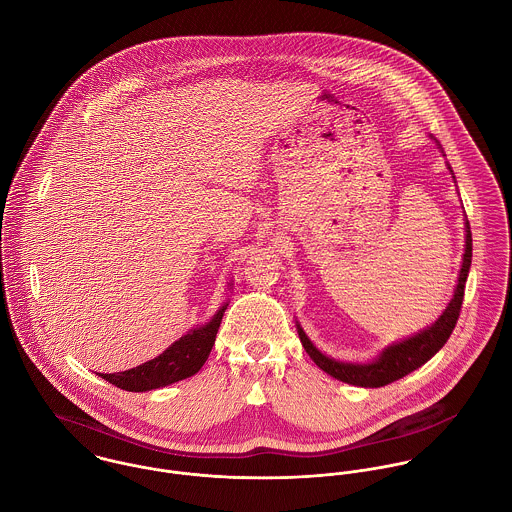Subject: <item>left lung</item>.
Here are the masks:
<instances>
[{
	"instance_id": "8db88e82",
	"label": "left lung",
	"mask_w": 512,
	"mask_h": 512,
	"mask_svg": "<svg viewBox=\"0 0 512 512\" xmlns=\"http://www.w3.org/2000/svg\"><path fill=\"white\" fill-rule=\"evenodd\" d=\"M447 169L451 171L449 165H447ZM451 175H453V171H451ZM471 256H473L471 226H469V220L465 219V252H463V262H461L457 286L453 290L451 301L447 303V307L443 309V313L439 315L436 323L422 329L420 333H414L412 337H406L402 341L388 345L386 349L380 351V355L376 359H372L368 363H343V361L331 359L311 343V339L305 335L301 325L295 321L297 335H299V341H301L305 353L329 376H333L341 382H347V384L363 386V388L386 386V384L410 374L412 370L426 365L447 343L451 331L455 329V323H457L459 311H461V303H463L465 282H467L469 268H471Z\"/></svg>"
}]
</instances>
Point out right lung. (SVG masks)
<instances>
[{"label": "right lung", "mask_w": 512, "mask_h": 512, "mask_svg": "<svg viewBox=\"0 0 512 512\" xmlns=\"http://www.w3.org/2000/svg\"><path fill=\"white\" fill-rule=\"evenodd\" d=\"M226 305L228 303H222V307L211 317V321L191 329L187 335H183L179 341L167 347L157 359H151L144 365L124 370V372L100 374V376L122 390L147 392V390L163 388L197 374L211 355Z\"/></svg>", "instance_id": "add662e5"}]
</instances>
